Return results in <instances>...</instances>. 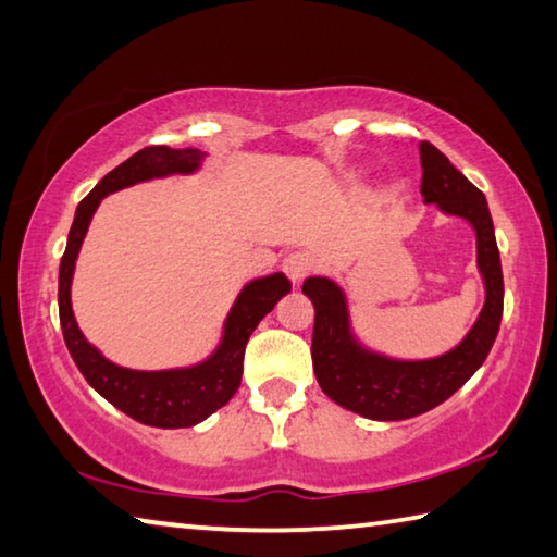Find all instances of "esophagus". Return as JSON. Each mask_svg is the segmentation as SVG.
<instances>
[{
    "mask_svg": "<svg viewBox=\"0 0 557 557\" xmlns=\"http://www.w3.org/2000/svg\"><path fill=\"white\" fill-rule=\"evenodd\" d=\"M310 271H313V259L306 251H294L284 259V273L290 278V284H300Z\"/></svg>",
    "mask_w": 557,
    "mask_h": 557,
    "instance_id": "obj_1",
    "label": "esophagus"
}]
</instances>
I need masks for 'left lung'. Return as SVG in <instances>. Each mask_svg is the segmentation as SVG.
<instances>
[{"label": "left lung", "mask_w": 557, "mask_h": 557, "mask_svg": "<svg viewBox=\"0 0 557 557\" xmlns=\"http://www.w3.org/2000/svg\"><path fill=\"white\" fill-rule=\"evenodd\" d=\"M421 165L425 202H437L441 210L472 222L476 232V263L486 284V300L470 335L443 357L396 362L364 352L355 343L347 325L345 294L333 281L315 276L304 284V294L315 308L310 355L320 388L347 411L374 421H404L450 398L484 364L502 325V259L484 193L474 188L431 141L421 144Z\"/></svg>", "instance_id": "8db88e82"}]
</instances>
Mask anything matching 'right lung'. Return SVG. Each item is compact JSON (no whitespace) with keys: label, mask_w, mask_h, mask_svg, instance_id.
Masks as SVG:
<instances>
[{"label":"right lung","mask_w":557,"mask_h":557,"mask_svg":"<svg viewBox=\"0 0 557 557\" xmlns=\"http://www.w3.org/2000/svg\"><path fill=\"white\" fill-rule=\"evenodd\" d=\"M200 161V149L146 146L107 173L95 185V190L87 193L77 205L61 259V276H58V313H61L63 339L73 362L97 394L134 421L153 428H190L227 404L242 382L244 349H247L249 335L259 325V320L271 313L273 306L290 290V281L284 273H271L267 278L244 286L227 318V325H224L220 349L208 362L190 369L134 372V369L112 364L83 337L71 308V281L77 251H81L97 205L104 195L122 190L126 185L171 173H190L198 169Z\"/></svg>","instance_id":"right-lung-1"}]
</instances>
